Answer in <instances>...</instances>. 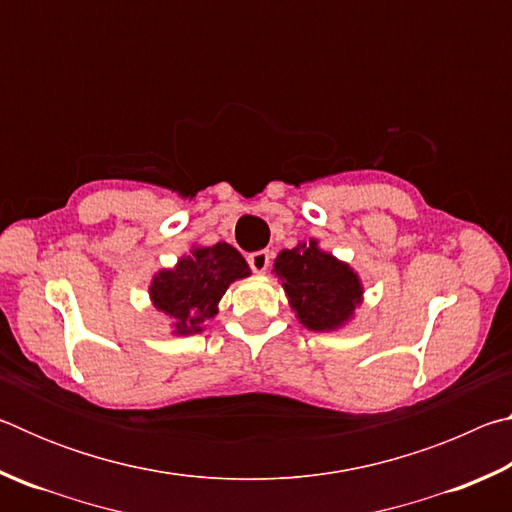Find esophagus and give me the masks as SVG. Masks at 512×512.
Returning a JSON list of instances; mask_svg holds the SVG:
<instances>
[{
  "instance_id": "1",
  "label": "esophagus",
  "mask_w": 512,
  "mask_h": 512,
  "mask_svg": "<svg viewBox=\"0 0 512 512\" xmlns=\"http://www.w3.org/2000/svg\"><path fill=\"white\" fill-rule=\"evenodd\" d=\"M248 266L253 268L255 273H266L268 266H271V253H268V250H257V253H250Z\"/></svg>"
}]
</instances>
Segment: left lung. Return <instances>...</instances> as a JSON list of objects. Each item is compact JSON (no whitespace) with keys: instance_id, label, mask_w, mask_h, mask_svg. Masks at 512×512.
Here are the masks:
<instances>
[{"instance_id":"obj_1","label":"left lung","mask_w":512,"mask_h":512,"mask_svg":"<svg viewBox=\"0 0 512 512\" xmlns=\"http://www.w3.org/2000/svg\"><path fill=\"white\" fill-rule=\"evenodd\" d=\"M275 275L300 323L314 332L343 325L361 300L359 277L348 264L318 250L316 241L282 250L275 259Z\"/></svg>"}]
</instances>
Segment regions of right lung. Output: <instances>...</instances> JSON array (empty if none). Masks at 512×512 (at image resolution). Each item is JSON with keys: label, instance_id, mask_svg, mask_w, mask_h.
I'll list each match as a JSON object with an SVG mask.
<instances>
[{"label": "right lung", "instance_id": "1", "mask_svg": "<svg viewBox=\"0 0 512 512\" xmlns=\"http://www.w3.org/2000/svg\"><path fill=\"white\" fill-rule=\"evenodd\" d=\"M248 275V264L239 250L221 241L192 250L173 271H162L151 284V298L155 307L173 318L176 334L201 332V323L216 314L230 282Z\"/></svg>", "mask_w": 512, "mask_h": 512}]
</instances>
